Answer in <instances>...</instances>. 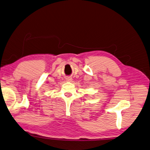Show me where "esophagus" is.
I'll use <instances>...</instances> for the list:
<instances>
[{
	"mask_svg": "<svg viewBox=\"0 0 150 150\" xmlns=\"http://www.w3.org/2000/svg\"><path fill=\"white\" fill-rule=\"evenodd\" d=\"M66 80L67 82H71L72 81V78L68 77L66 78Z\"/></svg>",
	"mask_w": 150,
	"mask_h": 150,
	"instance_id": "34e87169",
	"label": "esophagus"
}]
</instances>
